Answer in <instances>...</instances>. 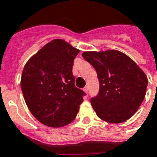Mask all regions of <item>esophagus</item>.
I'll list each match as a JSON object with an SVG mask.
<instances>
[{"instance_id": "34e87169", "label": "esophagus", "mask_w": 157, "mask_h": 157, "mask_svg": "<svg viewBox=\"0 0 157 157\" xmlns=\"http://www.w3.org/2000/svg\"><path fill=\"white\" fill-rule=\"evenodd\" d=\"M84 91H85V92H86V94L88 93V92H89V88H88V86H86V87H85V88H84Z\"/></svg>"}]
</instances>
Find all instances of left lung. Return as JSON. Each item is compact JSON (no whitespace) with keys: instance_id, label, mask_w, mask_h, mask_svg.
I'll return each instance as SVG.
<instances>
[{"instance_id":"obj_1","label":"left lung","mask_w":157,"mask_h":157,"mask_svg":"<svg viewBox=\"0 0 157 157\" xmlns=\"http://www.w3.org/2000/svg\"><path fill=\"white\" fill-rule=\"evenodd\" d=\"M82 56L97 71L99 93L90 99L101 120L122 123L142 104L147 86V77L138 64L118 50L86 51Z\"/></svg>"}]
</instances>
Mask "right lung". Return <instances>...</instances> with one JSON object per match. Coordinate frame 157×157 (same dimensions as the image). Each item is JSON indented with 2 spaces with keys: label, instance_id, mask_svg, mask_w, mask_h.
<instances>
[{
  "label": "right lung",
  "instance_id": "add662e5",
  "mask_svg": "<svg viewBox=\"0 0 157 157\" xmlns=\"http://www.w3.org/2000/svg\"><path fill=\"white\" fill-rule=\"evenodd\" d=\"M80 50L63 39H54L28 59L21 89L33 117L49 127H62L76 118L83 91L75 86L73 62Z\"/></svg>",
  "mask_w": 157,
  "mask_h": 157
}]
</instances>
